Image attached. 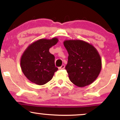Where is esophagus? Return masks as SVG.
<instances>
[{"label": "esophagus", "instance_id": "obj_1", "mask_svg": "<svg viewBox=\"0 0 120 120\" xmlns=\"http://www.w3.org/2000/svg\"><path fill=\"white\" fill-rule=\"evenodd\" d=\"M64 68H65V65H64V64L62 65L61 66V67H59V69H64Z\"/></svg>", "mask_w": 120, "mask_h": 120}]
</instances>
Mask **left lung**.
Instances as JSON below:
<instances>
[{
  "instance_id": "obj_1",
  "label": "left lung",
  "mask_w": 120,
  "mask_h": 120,
  "mask_svg": "<svg viewBox=\"0 0 120 120\" xmlns=\"http://www.w3.org/2000/svg\"><path fill=\"white\" fill-rule=\"evenodd\" d=\"M64 45L68 52L65 69L73 83L83 87L92 83L101 69V60L93 45L81 40H68Z\"/></svg>"
}]
</instances>
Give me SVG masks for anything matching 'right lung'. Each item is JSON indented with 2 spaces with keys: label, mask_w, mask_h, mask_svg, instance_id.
<instances>
[{
  "label": "right lung",
  "mask_w": 120,
  "mask_h": 120,
  "mask_svg": "<svg viewBox=\"0 0 120 120\" xmlns=\"http://www.w3.org/2000/svg\"><path fill=\"white\" fill-rule=\"evenodd\" d=\"M57 42V38L41 39L29 45L23 53L21 68L26 77L31 82L45 85L58 70L55 65V56L49 52V49Z\"/></svg>",
  "instance_id": "1"
}]
</instances>
